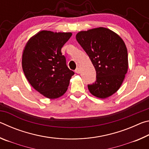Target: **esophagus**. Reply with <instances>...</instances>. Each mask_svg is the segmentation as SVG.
Here are the masks:
<instances>
[{
    "instance_id": "34e87169",
    "label": "esophagus",
    "mask_w": 149,
    "mask_h": 149,
    "mask_svg": "<svg viewBox=\"0 0 149 149\" xmlns=\"http://www.w3.org/2000/svg\"><path fill=\"white\" fill-rule=\"evenodd\" d=\"M80 72H81V70H80L79 68H77L75 69V72L77 73V74H79Z\"/></svg>"
}]
</instances>
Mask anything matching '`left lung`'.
Listing matches in <instances>:
<instances>
[{
  "mask_svg": "<svg viewBox=\"0 0 149 149\" xmlns=\"http://www.w3.org/2000/svg\"><path fill=\"white\" fill-rule=\"evenodd\" d=\"M76 39L94 65L97 79L88 89L93 95L106 99L120 89L128 70L127 50L123 39L105 27L77 33Z\"/></svg>",
  "mask_w": 149,
  "mask_h": 149,
  "instance_id": "left-lung-1",
  "label": "left lung"
}]
</instances>
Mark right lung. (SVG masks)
I'll use <instances>...</instances> for the list:
<instances>
[{
  "instance_id": "obj_1",
  "label": "right lung",
  "mask_w": 149,
  "mask_h": 149,
  "mask_svg": "<svg viewBox=\"0 0 149 149\" xmlns=\"http://www.w3.org/2000/svg\"><path fill=\"white\" fill-rule=\"evenodd\" d=\"M72 35L43 30L31 37L24 47L22 64L26 77L37 91L48 99L64 95L74 75L61 52Z\"/></svg>"
}]
</instances>
